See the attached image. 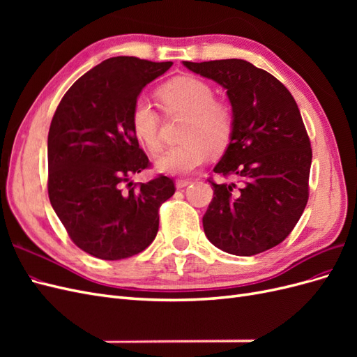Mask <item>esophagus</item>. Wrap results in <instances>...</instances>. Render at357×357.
Instances as JSON below:
<instances>
[{
  "label": "esophagus",
  "instance_id": "esophagus-1",
  "mask_svg": "<svg viewBox=\"0 0 357 357\" xmlns=\"http://www.w3.org/2000/svg\"><path fill=\"white\" fill-rule=\"evenodd\" d=\"M189 185H190L189 180H177V181H176V188H177V189H183V188H186V186H189Z\"/></svg>",
  "mask_w": 357,
  "mask_h": 357
}]
</instances>
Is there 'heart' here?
Listing matches in <instances>:
<instances>
[{
  "label": "heart",
  "instance_id": "1",
  "mask_svg": "<svg viewBox=\"0 0 357 357\" xmlns=\"http://www.w3.org/2000/svg\"><path fill=\"white\" fill-rule=\"evenodd\" d=\"M165 112L188 116L183 126L180 146L167 149L155 159V168L164 174L185 176L202 165L211 152H222L228 146L234 113L231 107L214 100L208 83L192 75H181L165 83L158 92ZM134 134L150 152L160 149L159 117L149 101L139 98L131 113Z\"/></svg>",
  "mask_w": 357,
  "mask_h": 357
}]
</instances>
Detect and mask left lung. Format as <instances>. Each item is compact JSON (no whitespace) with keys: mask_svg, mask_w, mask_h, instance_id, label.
<instances>
[{"mask_svg":"<svg viewBox=\"0 0 357 357\" xmlns=\"http://www.w3.org/2000/svg\"><path fill=\"white\" fill-rule=\"evenodd\" d=\"M192 73L219 83L232 107L234 129L211 181L214 198L202 218L213 245L253 256L282 243L308 201L311 144L296 101L274 75L244 59L183 61Z\"/></svg>","mask_w":357,"mask_h":357,"instance_id":"8db88e82","label":"left lung"}]
</instances>
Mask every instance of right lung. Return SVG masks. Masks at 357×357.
<instances>
[{"instance_id": "1", "label": "right lung", "mask_w": 357, "mask_h": 357, "mask_svg": "<svg viewBox=\"0 0 357 357\" xmlns=\"http://www.w3.org/2000/svg\"><path fill=\"white\" fill-rule=\"evenodd\" d=\"M171 66L134 56L105 59L71 86L52 119L50 204L73 243L104 261L131 257L152 244L159 207L176 192L167 176L139 186L127 182L149 167L131 123L134 104Z\"/></svg>"}]
</instances>
